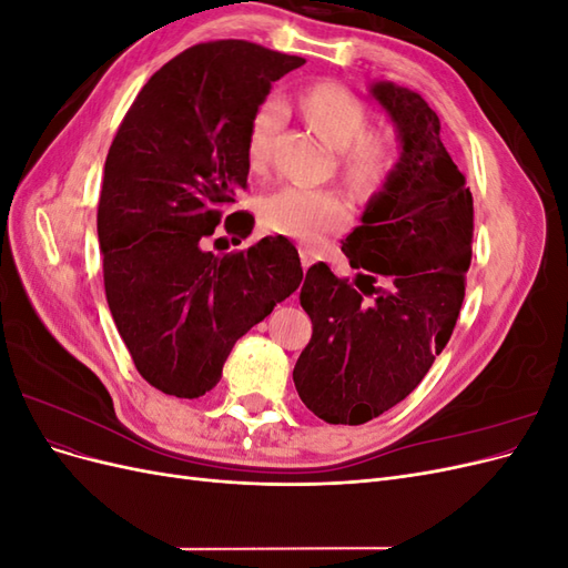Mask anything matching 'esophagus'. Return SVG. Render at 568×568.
<instances>
[{"label":"esophagus","mask_w":568,"mask_h":568,"mask_svg":"<svg viewBox=\"0 0 568 568\" xmlns=\"http://www.w3.org/2000/svg\"><path fill=\"white\" fill-rule=\"evenodd\" d=\"M301 263H303V267L307 270L311 267L315 261H317V251H313V248H307V246H301Z\"/></svg>","instance_id":"1"}]
</instances>
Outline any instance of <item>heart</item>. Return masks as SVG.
Here are the masks:
<instances>
[{
    "mask_svg": "<svg viewBox=\"0 0 568 568\" xmlns=\"http://www.w3.org/2000/svg\"><path fill=\"white\" fill-rule=\"evenodd\" d=\"M301 109L326 142L338 149L341 170L355 186L374 189L386 182L398 161V144L388 132H367L369 111L348 88L320 82L301 99ZM286 120L284 99L270 94L257 106L248 132V161L253 170L265 168L272 142ZM265 225L298 242H317L338 230L348 217V205L332 189L311 184H282L261 203Z\"/></svg>",
    "mask_w": 568,
    "mask_h": 568,
    "instance_id": "b5f03b06",
    "label": "heart"
}]
</instances>
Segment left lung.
Listing matches in <instances>:
<instances>
[{
  "instance_id": "1",
  "label": "left lung",
  "mask_w": 568,
  "mask_h": 568,
  "mask_svg": "<svg viewBox=\"0 0 568 568\" xmlns=\"http://www.w3.org/2000/svg\"><path fill=\"white\" fill-rule=\"evenodd\" d=\"M369 94L398 130L400 161L341 246L363 270L355 282L324 263L305 272L313 338L294 367L305 407L351 426L405 400L450 341L474 236V199L436 111L393 82H374Z\"/></svg>"
}]
</instances>
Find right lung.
Returning a JSON list of instances; mask_svg holds the SVG:
<instances>
[{"mask_svg": "<svg viewBox=\"0 0 568 568\" xmlns=\"http://www.w3.org/2000/svg\"><path fill=\"white\" fill-rule=\"evenodd\" d=\"M303 63L246 40L196 44L151 75L109 149L97 213L106 301L136 372L175 398L211 390L234 343L301 286L286 236L222 255L203 244L222 220L232 244L251 234L253 215L225 217L246 189L251 120Z\"/></svg>", "mask_w": 568, "mask_h": 568, "instance_id": "obj_1", "label": "right lung"}]
</instances>
